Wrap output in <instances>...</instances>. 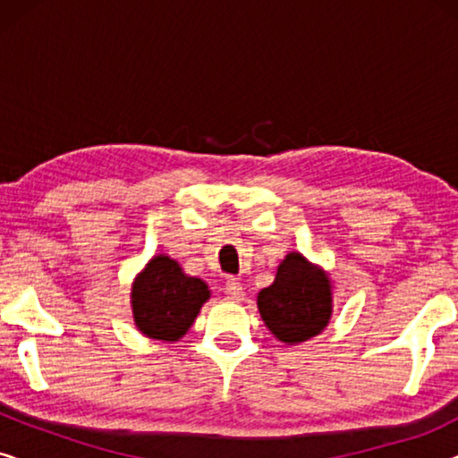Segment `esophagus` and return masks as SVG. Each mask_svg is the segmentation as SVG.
<instances>
[{
    "label": "esophagus",
    "mask_w": 458,
    "mask_h": 458,
    "mask_svg": "<svg viewBox=\"0 0 458 458\" xmlns=\"http://www.w3.org/2000/svg\"><path fill=\"white\" fill-rule=\"evenodd\" d=\"M225 293H227V298L229 300H233V302H242L243 300V296H246V293H243V287H242V284L237 279H227V284H225Z\"/></svg>",
    "instance_id": "1"
}]
</instances>
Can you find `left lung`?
I'll list each match as a JSON object with an SVG mask.
<instances>
[{
    "label": "left lung",
    "mask_w": 458,
    "mask_h": 458,
    "mask_svg": "<svg viewBox=\"0 0 458 458\" xmlns=\"http://www.w3.org/2000/svg\"><path fill=\"white\" fill-rule=\"evenodd\" d=\"M256 304L268 331L287 346H298L329 325L334 281L304 254L290 252L279 262L273 284L259 292Z\"/></svg>",
    "instance_id": "8db88e82"
}]
</instances>
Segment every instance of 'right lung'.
I'll return each instance as SVG.
<instances>
[{
    "label": "right lung",
    "instance_id": "1",
    "mask_svg": "<svg viewBox=\"0 0 458 458\" xmlns=\"http://www.w3.org/2000/svg\"><path fill=\"white\" fill-rule=\"evenodd\" d=\"M206 281L191 277L177 260L156 254L131 284L135 327L149 340L174 344L183 337L208 302Z\"/></svg>",
    "mask_w": 458,
    "mask_h": 458
}]
</instances>
